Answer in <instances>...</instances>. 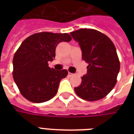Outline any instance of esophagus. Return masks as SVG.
Returning <instances> with one entry per match:
<instances>
[{
  "mask_svg": "<svg viewBox=\"0 0 134 134\" xmlns=\"http://www.w3.org/2000/svg\"><path fill=\"white\" fill-rule=\"evenodd\" d=\"M68 75H69V76H73L74 75V74H72V73H70V72H69V73H68Z\"/></svg>",
  "mask_w": 134,
  "mask_h": 134,
  "instance_id": "1",
  "label": "esophagus"
}]
</instances>
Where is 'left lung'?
<instances>
[{
  "label": "left lung",
  "instance_id": "obj_1",
  "mask_svg": "<svg viewBox=\"0 0 134 134\" xmlns=\"http://www.w3.org/2000/svg\"><path fill=\"white\" fill-rule=\"evenodd\" d=\"M79 42L82 59L88 64L76 93L83 99L97 101L105 97L114 88L120 71L116 48L108 37L93 29L83 28L70 32Z\"/></svg>",
  "mask_w": 134,
  "mask_h": 134
}]
</instances>
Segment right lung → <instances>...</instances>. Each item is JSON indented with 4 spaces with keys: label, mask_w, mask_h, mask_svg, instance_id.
Instances as JSON below:
<instances>
[{
    "label": "right lung",
    "mask_w": 134,
    "mask_h": 134,
    "mask_svg": "<svg viewBox=\"0 0 134 134\" xmlns=\"http://www.w3.org/2000/svg\"><path fill=\"white\" fill-rule=\"evenodd\" d=\"M71 40L67 33L42 32L30 35L21 43L14 55L13 78L26 99L42 103L56 94L60 82L68 71L51 69L48 62L55 56L59 43Z\"/></svg>",
    "instance_id": "add662e5"
}]
</instances>
